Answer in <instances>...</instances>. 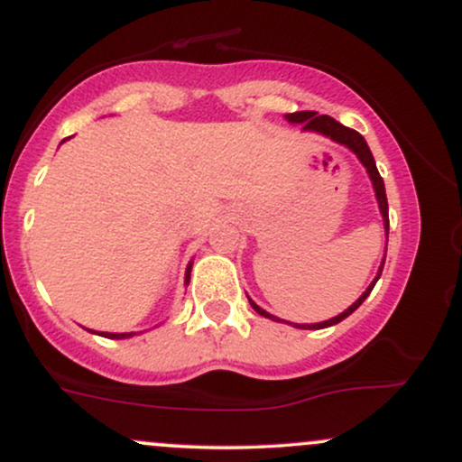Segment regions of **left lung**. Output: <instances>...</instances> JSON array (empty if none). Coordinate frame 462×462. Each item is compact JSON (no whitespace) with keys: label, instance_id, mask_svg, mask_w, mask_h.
Listing matches in <instances>:
<instances>
[{"label":"left lung","instance_id":"1","mask_svg":"<svg viewBox=\"0 0 462 462\" xmlns=\"http://www.w3.org/2000/svg\"><path fill=\"white\" fill-rule=\"evenodd\" d=\"M284 119L289 121V124H300V125H301V130H304V132H317V134L328 136V139H330V141L338 143V145H343V147H347V150L352 152V153H356L358 161L363 162V167H365V169H367V176H369V180H371V184H374L375 199H378L380 215H383L384 236H386V241H389V201H386L384 180L380 178L378 167H375V161H374V153H371L369 145H367V141H365L363 136H360L356 130L346 128V125L338 124L337 119H332V116H328V115H317L315 110H301V113H291V115H284ZM384 258H386V249H384ZM384 258H383V263H380L378 275H375V278H374V282H371V284L367 286V289H365V293L360 295V298H358L356 301H354V304L349 306V309L343 310L341 315L332 317V319L319 321V323H293V326H295V328H301V330H321V328H330V326H334V323L343 321V319H346V317L352 315V312L356 310L358 306L363 304L365 300H367V295L371 293V291H374L375 282H378V278H380V275H383ZM247 300H249V304H252V309L258 312V315L267 317V319L278 321V323H280V321H284V319H280V317H273V315H269L267 310H263L261 306H258L256 301H254L252 298H247ZM284 323H291V321H284Z\"/></svg>","mask_w":462,"mask_h":462}]
</instances>
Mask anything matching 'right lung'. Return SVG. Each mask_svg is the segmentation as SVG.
Returning <instances> with one entry per match:
<instances>
[{"mask_svg":"<svg viewBox=\"0 0 462 462\" xmlns=\"http://www.w3.org/2000/svg\"><path fill=\"white\" fill-rule=\"evenodd\" d=\"M190 267H193V263H189L187 273H184V284H189V280H190ZM95 334H102V337H106V338H130V337H134L136 332H95Z\"/></svg>","mask_w":462,"mask_h":462,"instance_id":"1","label":"right lung"}]
</instances>
